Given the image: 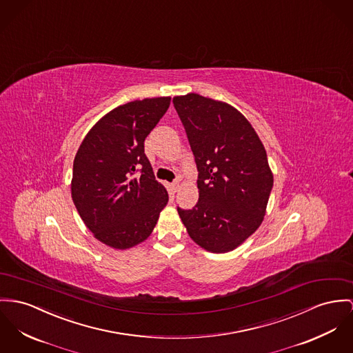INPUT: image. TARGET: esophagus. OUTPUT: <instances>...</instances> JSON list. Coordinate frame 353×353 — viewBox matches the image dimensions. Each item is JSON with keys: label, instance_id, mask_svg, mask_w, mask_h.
I'll list each match as a JSON object with an SVG mask.
<instances>
[{"label": "esophagus", "instance_id": "esophagus-1", "mask_svg": "<svg viewBox=\"0 0 353 353\" xmlns=\"http://www.w3.org/2000/svg\"><path fill=\"white\" fill-rule=\"evenodd\" d=\"M170 190H172V192H177V190H179V181L172 183V184H170Z\"/></svg>", "mask_w": 353, "mask_h": 353}]
</instances>
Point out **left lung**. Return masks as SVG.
<instances>
[{
  "mask_svg": "<svg viewBox=\"0 0 353 353\" xmlns=\"http://www.w3.org/2000/svg\"><path fill=\"white\" fill-rule=\"evenodd\" d=\"M197 166L199 201L177 212L193 242L228 252L252 235L266 214L272 173L262 141L228 103L199 94L174 97Z\"/></svg>",
  "mask_w": 353,
  "mask_h": 353,
  "instance_id": "obj_1",
  "label": "left lung"
}]
</instances>
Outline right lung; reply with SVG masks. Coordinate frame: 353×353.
<instances>
[{"mask_svg":"<svg viewBox=\"0 0 353 353\" xmlns=\"http://www.w3.org/2000/svg\"><path fill=\"white\" fill-rule=\"evenodd\" d=\"M169 105L170 98L161 97L111 110L84 137L75 156L74 204L94 236L112 248L148 239L168 203L143 142Z\"/></svg>","mask_w":353,"mask_h":353,"instance_id":"right-lung-1","label":"right lung"}]
</instances>
